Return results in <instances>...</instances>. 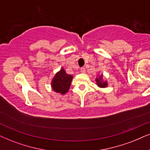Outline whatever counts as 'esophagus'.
<instances>
[{
    "instance_id": "obj_1",
    "label": "esophagus",
    "mask_w": 150,
    "mask_h": 150,
    "mask_svg": "<svg viewBox=\"0 0 150 150\" xmlns=\"http://www.w3.org/2000/svg\"><path fill=\"white\" fill-rule=\"evenodd\" d=\"M80 71H81V73H84L85 72H86V69H85V68H81V69H80Z\"/></svg>"
}]
</instances>
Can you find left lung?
I'll use <instances>...</instances> for the list:
<instances>
[{
    "label": "left lung",
    "mask_w": 150,
    "mask_h": 150,
    "mask_svg": "<svg viewBox=\"0 0 150 150\" xmlns=\"http://www.w3.org/2000/svg\"><path fill=\"white\" fill-rule=\"evenodd\" d=\"M103 74H100V75H99V73H98V77H96V84H97V86L98 87H100V88H107L108 86V81L107 80H105V79H103Z\"/></svg>",
    "instance_id": "8db88e82"
}]
</instances>
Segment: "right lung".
Instances as JSON below:
<instances>
[{"label":"right lung","instance_id":"1","mask_svg":"<svg viewBox=\"0 0 150 150\" xmlns=\"http://www.w3.org/2000/svg\"><path fill=\"white\" fill-rule=\"evenodd\" d=\"M73 78V75L66 73L64 68L62 67L51 80V88L55 93L62 96L65 95L69 91Z\"/></svg>","mask_w":150,"mask_h":150}]
</instances>
